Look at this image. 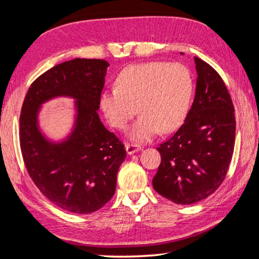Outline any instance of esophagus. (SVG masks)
<instances>
[{
  "label": "esophagus",
  "instance_id": "obj_1",
  "mask_svg": "<svg viewBox=\"0 0 259 259\" xmlns=\"http://www.w3.org/2000/svg\"><path fill=\"white\" fill-rule=\"evenodd\" d=\"M140 150H142V147L137 144H126V152L127 154H134V153L139 152Z\"/></svg>",
  "mask_w": 259,
  "mask_h": 259
}]
</instances>
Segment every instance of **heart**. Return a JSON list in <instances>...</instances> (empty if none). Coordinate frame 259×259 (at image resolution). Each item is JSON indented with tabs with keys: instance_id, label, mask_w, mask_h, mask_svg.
Listing matches in <instances>:
<instances>
[{
	"instance_id": "obj_1",
	"label": "heart",
	"mask_w": 259,
	"mask_h": 259,
	"mask_svg": "<svg viewBox=\"0 0 259 259\" xmlns=\"http://www.w3.org/2000/svg\"><path fill=\"white\" fill-rule=\"evenodd\" d=\"M192 92V77L186 66L143 62L120 71L116 87L100 94L99 106L108 123L117 130H124L139 110L141 115L130 136L143 142L159 131L171 133L180 127L187 117Z\"/></svg>"
}]
</instances>
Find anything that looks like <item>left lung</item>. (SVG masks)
<instances>
[{"label":"left lung","instance_id":"1","mask_svg":"<svg viewBox=\"0 0 259 259\" xmlns=\"http://www.w3.org/2000/svg\"><path fill=\"white\" fill-rule=\"evenodd\" d=\"M198 73L191 109L171 139L157 147L161 164L153 178L155 191L174 203L205 199L224 182L236 135L234 104L223 78L194 57Z\"/></svg>","mask_w":259,"mask_h":259}]
</instances>
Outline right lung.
Here are the masks:
<instances>
[{
	"mask_svg": "<svg viewBox=\"0 0 259 259\" xmlns=\"http://www.w3.org/2000/svg\"><path fill=\"white\" fill-rule=\"evenodd\" d=\"M109 63L102 59L65 61L31 83L20 115V146L30 178L58 208L92 213L114 196L124 144L100 122L97 110ZM67 96L76 99L75 126L67 139L54 144L37 125L40 105Z\"/></svg>",
	"mask_w": 259,
	"mask_h": 259,
	"instance_id": "right-lung-1",
	"label": "right lung"
}]
</instances>
